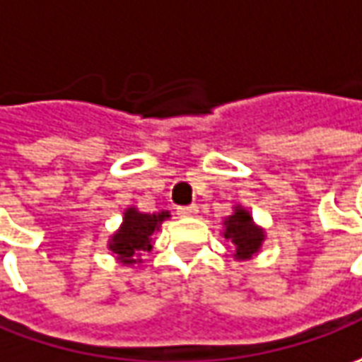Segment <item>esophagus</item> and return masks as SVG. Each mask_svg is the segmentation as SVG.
<instances>
[{
    "label": "esophagus",
    "instance_id": "obj_1",
    "mask_svg": "<svg viewBox=\"0 0 362 362\" xmlns=\"http://www.w3.org/2000/svg\"><path fill=\"white\" fill-rule=\"evenodd\" d=\"M176 212H178L180 216H196V214H198V208H196V206H194V204L180 206V208H178Z\"/></svg>",
    "mask_w": 362,
    "mask_h": 362
}]
</instances>
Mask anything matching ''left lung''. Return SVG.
<instances>
[{
  "label": "left lung",
  "instance_id": "1",
  "mask_svg": "<svg viewBox=\"0 0 362 362\" xmlns=\"http://www.w3.org/2000/svg\"><path fill=\"white\" fill-rule=\"evenodd\" d=\"M222 224H224L222 236L234 244L232 256L236 260H250L262 248L267 234L260 226H256L252 214L243 206H234V212L228 218H224Z\"/></svg>",
  "mask_w": 362,
  "mask_h": 362
}]
</instances>
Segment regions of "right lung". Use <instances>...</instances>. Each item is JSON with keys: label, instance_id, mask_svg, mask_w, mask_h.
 <instances>
[{"label": "right lung", "instance_id": "right-lung-1", "mask_svg": "<svg viewBox=\"0 0 362 362\" xmlns=\"http://www.w3.org/2000/svg\"><path fill=\"white\" fill-rule=\"evenodd\" d=\"M170 218L168 210L146 214L138 208H126L124 220L119 228L107 240L110 252L116 256V260L132 267L136 262H142V252L152 250V234L160 230V224Z\"/></svg>", "mask_w": 362, "mask_h": 362}]
</instances>
